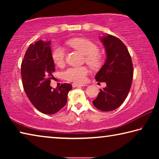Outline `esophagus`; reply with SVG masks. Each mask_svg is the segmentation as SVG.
<instances>
[{
	"label": "esophagus",
	"mask_w": 159,
	"mask_h": 159,
	"mask_svg": "<svg viewBox=\"0 0 159 159\" xmlns=\"http://www.w3.org/2000/svg\"><path fill=\"white\" fill-rule=\"evenodd\" d=\"M87 85H85V84H79V83H74L73 84H72V86H73L74 88H79V87H83V86H86Z\"/></svg>",
	"instance_id": "obj_1"
}]
</instances>
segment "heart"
<instances>
[{"instance_id": "obj_1", "label": "heart", "mask_w": 159, "mask_h": 159, "mask_svg": "<svg viewBox=\"0 0 159 159\" xmlns=\"http://www.w3.org/2000/svg\"><path fill=\"white\" fill-rule=\"evenodd\" d=\"M70 47L79 51L85 55V61L88 65L93 69H99L103 66L104 57L99 52V48L95 43L84 38H76L66 42ZM52 59L53 62L57 66H62L65 59V52L60 45H57L52 49ZM88 74L87 67H69L62 73L65 80L78 83L85 82Z\"/></svg>"}]
</instances>
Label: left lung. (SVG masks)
Returning a JSON list of instances; mask_svg holds the SVG:
<instances>
[{"label": "left lung", "mask_w": 159, "mask_h": 159, "mask_svg": "<svg viewBox=\"0 0 159 159\" xmlns=\"http://www.w3.org/2000/svg\"><path fill=\"white\" fill-rule=\"evenodd\" d=\"M107 53L105 63L97 73L95 79L105 82L93 101V105L102 111H113L127 98L133 77V66L128 48L119 39L107 34L100 38Z\"/></svg>", "instance_id": "obj_1"}]
</instances>
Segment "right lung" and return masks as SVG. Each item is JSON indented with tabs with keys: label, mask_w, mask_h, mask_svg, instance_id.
Instances as JSON below:
<instances>
[{
	"label": "right lung",
	"mask_w": 159,
	"mask_h": 159,
	"mask_svg": "<svg viewBox=\"0 0 159 159\" xmlns=\"http://www.w3.org/2000/svg\"><path fill=\"white\" fill-rule=\"evenodd\" d=\"M50 41H36L31 44L21 65L22 84L29 100L45 114H54L66 105L72 86L64 83L52 89L50 85L55 71Z\"/></svg>",
	"instance_id": "right-lung-1"
}]
</instances>
